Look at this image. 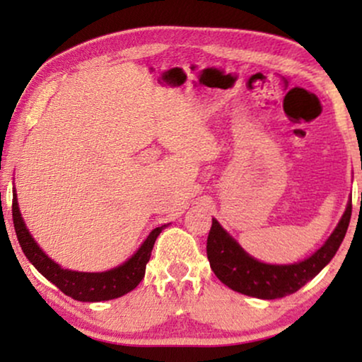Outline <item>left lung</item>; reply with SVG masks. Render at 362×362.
Listing matches in <instances>:
<instances>
[{"label":"left lung","instance_id":"1","mask_svg":"<svg viewBox=\"0 0 362 362\" xmlns=\"http://www.w3.org/2000/svg\"><path fill=\"white\" fill-rule=\"evenodd\" d=\"M351 209L353 204L349 201L333 234L313 255L288 265L264 264L250 257L222 229L219 222L212 219L206 247L211 269L222 284L242 295L262 300L284 298L298 291L306 281L315 279L329 264L348 230Z\"/></svg>","mask_w":362,"mask_h":362}]
</instances>
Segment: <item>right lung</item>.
Listing matches in <instances>:
<instances>
[{
	"mask_svg": "<svg viewBox=\"0 0 362 362\" xmlns=\"http://www.w3.org/2000/svg\"><path fill=\"white\" fill-rule=\"evenodd\" d=\"M13 224L19 245H21L28 260L36 267L39 274H42L49 281H52L62 293H66L77 301H107L118 298V296L136 288L138 284L143 280V276H145L146 264L151 257L156 237L161 234L165 227H168V224H165L153 229L140 249L125 264L118 265L112 270L90 274V272L62 269L52 259H49L46 252L37 245V242L33 239L26 224H24L18 207L16 191L13 194Z\"/></svg>",
	"mask_w": 362,
	"mask_h": 362,
	"instance_id": "right-lung-1",
	"label": "right lung"
}]
</instances>
